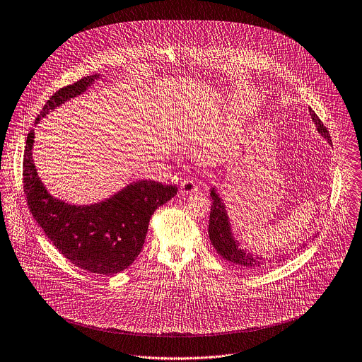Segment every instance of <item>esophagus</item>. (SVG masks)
<instances>
[{"instance_id":"esophagus-1","label":"esophagus","mask_w":362,"mask_h":362,"mask_svg":"<svg viewBox=\"0 0 362 362\" xmlns=\"http://www.w3.org/2000/svg\"><path fill=\"white\" fill-rule=\"evenodd\" d=\"M196 192H197V185L193 177H187L180 183V193L183 196H187V194H192Z\"/></svg>"}]
</instances>
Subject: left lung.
<instances>
[{
    "label": "left lung",
    "mask_w": 362,
    "mask_h": 362,
    "mask_svg": "<svg viewBox=\"0 0 362 362\" xmlns=\"http://www.w3.org/2000/svg\"><path fill=\"white\" fill-rule=\"evenodd\" d=\"M309 113H310L312 122L316 126L317 133L330 144L332 141H330V134H329L327 129L323 126L320 119L316 116V113L310 107H309ZM210 196L213 199V203H211V213H210V222H209V236H210V240H211L214 249L217 250V253L221 257L233 263L239 269L252 272V273L264 270L269 266H272V263H274V262L276 263L281 262V260L284 262V257H280V255L277 257H274V256L264 257L263 255H255L249 249L242 247V243L236 239V236L233 233L226 206H225L223 200L221 199L216 186L211 187ZM302 245H305V243H302ZM276 258L278 259L277 261L275 260Z\"/></svg>",
    "instance_id": "1"
}]
</instances>
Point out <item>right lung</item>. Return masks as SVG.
Segmentation results:
<instances>
[{
	"label": "right lung",
	"mask_w": 362,
	"mask_h": 362,
	"mask_svg": "<svg viewBox=\"0 0 362 362\" xmlns=\"http://www.w3.org/2000/svg\"><path fill=\"white\" fill-rule=\"evenodd\" d=\"M100 74L83 76L59 89L36 117L37 124L56 107L83 93ZM35 132L26 137L23 192L28 206L46 236L76 267L113 276L126 270L140 255L153 211L177 193L173 185L153 180L129 183L113 196L93 204H73L49 193L33 162Z\"/></svg>",
	"instance_id": "right-lung-1"
}]
</instances>
